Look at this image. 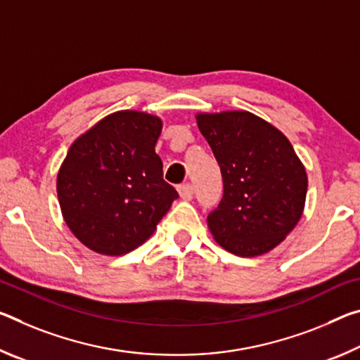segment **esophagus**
<instances>
[{"mask_svg":"<svg viewBox=\"0 0 360 360\" xmlns=\"http://www.w3.org/2000/svg\"><path fill=\"white\" fill-rule=\"evenodd\" d=\"M178 192L182 200H192L193 197V187L192 184H182L178 187Z\"/></svg>","mask_w":360,"mask_h":360,"instance_id":"34e87169","label":"esophagus"}]
</instances>
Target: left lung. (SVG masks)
<instances>
[{
    "label": "left lung",
    "mask_w": 360,
    "mask_h": 360,
    "mask_svg": "<svg viewBox=\"0 0 360 360\" xmlns=\"http://www.w3.org/2000/svg\"><path fill=\"white\" fill-rule=\"evenodd\" d=\"M222 174L224 193L208 214L214 240L243 258L264 255L303 214L307 174L282 131L245 110L198 113Z\"/></svg>",
    "instance_id": "obj_1"
}]
</instances>
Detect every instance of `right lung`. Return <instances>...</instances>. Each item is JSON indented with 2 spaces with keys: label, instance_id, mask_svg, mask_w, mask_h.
Segmentation results:
<instances>
[{
  "label": "right lung",
  "instance_id": "add662e5",
  "mask_svg": "<svg viewBox=\"0 0 360 360\" xmlns=\"http://www.w3.org/2000/svg\"><path fill=\"white\" fill-rule=\"evenodd\" d=\"M162 127L150 113L120 110L70 146L57 173V197L84 247L107 256L133 252L178 198L155 153Z\"/></svg>",
  "mask_w": 360,
  "mask_h": 360
}]
</instances>
